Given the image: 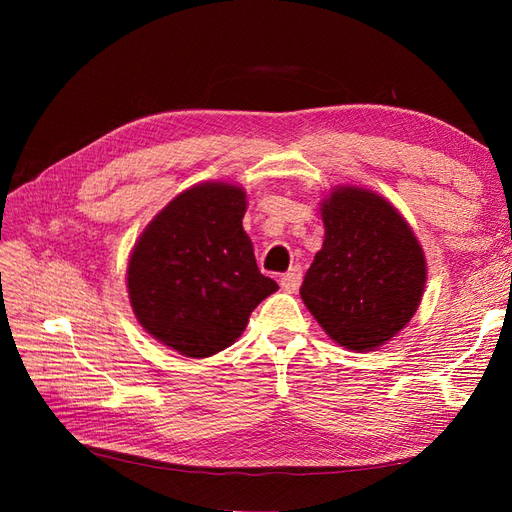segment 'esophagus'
I'll return each mask as SVG.
<instances>
[{"mask_svg":"<svg viewBox=\"0 0 512 512\" xmlns=\"http://www.w3.org/2000/svg\"><path fill=\"white\" fill-rule=\"evenodd\" d=\"M280 284L286 292H297L301 286V267H292L280 277Z\"/></svg>","mask_w":512,"mask_h":512,"instance_id":"34e87169","label":"esophagus"}]
</instances>
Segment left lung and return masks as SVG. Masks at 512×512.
I'll list each match as a JSON object with an SVG mask.
<instances>
[{
  "label": "left lung",
  "mask_w": 512,
  "mask_h": 512,
  "mask_svg": "<svg viewBox=\"0 0 512 512\" xmlns=\"http://www.w3.org/2000/svg\"><path fill=\"white\" fill-rule=\"evenodd\" d=\"M324 241L301 299L335 344L371 352L408 327L427 284V258L389 200L359 185H335L320 200Z\"/></svg>",
  "instance_id": "1"
}]
</instances>
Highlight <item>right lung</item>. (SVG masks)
Masks as SVG:
<instances>
[{"label": "right lung", "mask_w": 512, "mask_h": 512, "mask_svg": "<svg viewBox=\"0 0 512 512\" xmlns=\"http://www.w3.org/2000/svg\"><path fill=\"white\" fill-rule=\"evenodd\" d=\"M241 185L205 181L177 194L136 239L126 284L132 312L160 344L190 359L232 346L277 286L243 230Z\"/></svg>", "instance_id": "add662e5"}]
</instances>
